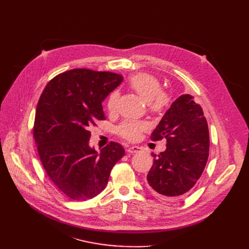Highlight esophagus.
Listing matches in <instances>:
<instances>
[{
  "mask_svg": "<svg viewBox=\"0 0 249 249\" xmlns=\"http://www.w3.org/2000/svg\"><path fill=\"white\" fill-rule=\"evenodd\" d=\"M140 150H141V148L138 146H130L127 148V151L129 153H136V152H139Z\"/></svg>",
  "mask_w": 249,
  "mask_h": 249,
  "instance_id": "obj_1",
  "label": "esophagus"
}]
</instances>
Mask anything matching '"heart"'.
Masks as SVG:
<instances>
[{
	"mask_svg": "<svg viewBox=\"0 0 249 249\" xmlns=\"http://www.w3.org/2000/svg\"><path fill=\"white\" fill-rule=\"evenodd\" d=\"M128 84L130 88L148 103L150 111L160 112L164 108L167 98L165 94L160 90V83L155 76L145 72L135 73L129 77ZM118 99H119L118 91L111 93L107 101V108L109 111H114L116 109ZM145 129L146 125L142 122L125 121L118 128V133L124 139L137 141Z\"/></svg>",
	"mask_w": 249,
	"mask_h": 249,
	"instance_id": "heart-1",
	"label": "heart"
}]
</instances>
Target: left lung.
Masks as SVG:
<instances>
[{"mask_svg": "<svg viewBox=\"0 0 249 249\" xmlns=\"http://www.w3.org/2000/svg\"><path fill=\"white\" fill-rule=\"evenodd\" d=\"M165 138L166 149L152 153L147 175L151 190L159 197L174 201L188 193L206 166L210 137L202 107L191 95L179 96L151 134V140Z\"/></svg>", "mask_w": 249, "mask_h": 249, "instance_id": "1", "label": "left lung"}]
</instances>
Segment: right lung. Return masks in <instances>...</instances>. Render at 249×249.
<instances>
[{"instance_id": "add662e5", "label": "right lung", "mask_w": 249, "mask_h": 249, "mask_svg": "<svg viewBox=\"0 0 249 249\" xmlns=\"http://www.w3.org/2000/svg\"><path fill=\"white\" fill-rule=\"evenodd\" d=\"M123 81L120 74L74 69L57 74L39 99L33 136L39 158L55 187L74 201L99 195L125 150L117 142L98 153L90 128L105 120L102 102Z\"/></svg>"}]
</instances>
